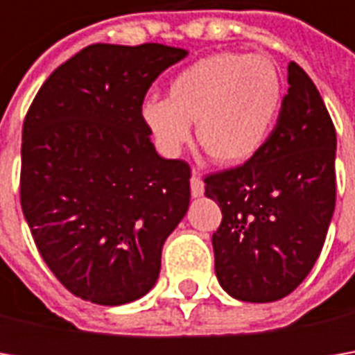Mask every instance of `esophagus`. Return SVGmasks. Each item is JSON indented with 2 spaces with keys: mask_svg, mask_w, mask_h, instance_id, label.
I'll use <instances>...</instances> for the list:
<instances>
[{
  "mask_svg": "<svg viewBox=\"0 0 355 355\" xmlns=\"http://www.w3.org/2000/svg\"><path fill=\"white\" fill-rule=\"evenodd\" d=\"M191 196L193 198H201L203 196V191H205V185H203V180L199 178V171L193 170V173H191Z\"/></svg>",
  "mask_w": 355,
  "mask_h": 355,
  "instance_id": "esophagus-1",
  "label": "esophagus"
}]
</instances>
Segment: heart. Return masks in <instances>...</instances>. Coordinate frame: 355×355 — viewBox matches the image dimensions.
Masks as SVG:
<instances>
[{"label":"heart","instance_id":"obj_1","mask_svg":"<svg viewBox=\"0 0 355 355\" xmlns=\"http://www.w3.org/2000/svg\"><path fill=\"white\" fill-rule=\"evenodd\" d=\"M282 106V80L272 59L261 53L221 51L173 76L168 96H148L144 126L166 156H178L193 138L225 166L257 156L268 142Z\"/></svg>","mask_w":355,"mask_h":355}]
</instances>
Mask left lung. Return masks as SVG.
<instances>
[{"label": "left lung", "instance_id": "left-lung-1", "mask_svg": "<svg viewBox=\"0 0 355 355\" xmlns=\"http://www.w3.org/2000/svg\"><path fill=\"white\" fill-rule=\"evenodd\" d=\"M288 92L266 146L205 178L223 219L213 233L215 275L229 296L275 302L306 279L336 205V130L312 78L288 64Z\"/></svg>", "mask_w": 355, "mask_h": 355}]
</instances>
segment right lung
Masks as SVG:
<instances>
[{
	"label": "right lung",
	"mask_w": 355,
	"mask_h": 355,
	"mask_svg": "<svg viewBox=\"0 0 355 355\" xmlns=\"http://www.w3.org/2000/svg\"><path fill=\"white\" fill-rule=\"evenodd\" d=\"M187 51L89 45L39 89L23 122L21 207L67 291L128 304L159 277L162 247L189 207V166L150 142L140 106Z\"/></svg>",
	"instance_id": "add662e5"
}]
</instances>
